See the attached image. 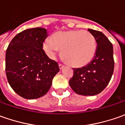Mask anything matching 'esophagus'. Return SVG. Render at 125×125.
<instances>
[{
  "mask_svg": "<svg viewBox=\"0 0 125 125\" xmlns=\"http://www.w3.org/2000/svg\"><path fill=\"white\" fill-rule=\"evenodd\" d=\"M64 67H65V66L62 65V64H59V68H60V70H62Z\"/></svg>",
  "mask_w": 125,
  "mask_h": 125,
  "instance_id": "obj_1",
  "label": "esophagus"
}]
</instances>
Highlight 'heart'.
Masks as SVG:
<instances>
[{
	"label": "heart",
	"mask_w": 125,
	"mask_h": 125,
	"mask_svg": "<svg viewBox=\"0 0 125 125\" xmlns=\"http://www.w3.org/2000/svg\"><path fill=\"white\" fill-rule=\"evenodd\" d=\"M43 49L51 58L62 50V58L72 67H80L93 60L97 50L94 36L88 31L70 30L55 32L43 43Z\"/></svg>",
	"instance_id": "heart-1"
}]
</instances>
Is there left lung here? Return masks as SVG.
I'll return each instance as SVG.
<instances>
[{
    "instance_id": "1",
    "label": "left lung",
    "mask_w": 125,
    "mask_h": 125,
    "mask_svg": "<svg viewBox=\"0 0 125 125\" xmlns=\"http://www.w3.org/2000/svg\"><path fill=\"white\" fill-rule=\"evenodd\" d=\"M97 42L93 59L81 68H74L70 80V87L76 93L93 96L105 88L112 77L114 70L113 44L102 32L88 29Z\"/></svg>"
}]
</instances>
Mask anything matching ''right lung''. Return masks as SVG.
I'll return each mask as SVG.
<instances>
[{"instance_id":"obj_1","label":"right lung","mask_w":125,"mask_h":125,"mask_svg":"<svg viewBox=\"0 0 125 125\" xmlns=\"http://www.w3.org/2000/svg\"><path fill=\"white\" fill-rule=\"evenodd\" d=\"M47 36L45 28L26 29L12 39L6 51L8 83L16 93L27 99L40 98L47 93L60 70L58 62L43 50Z\"/></svg>"}]
</instances>
